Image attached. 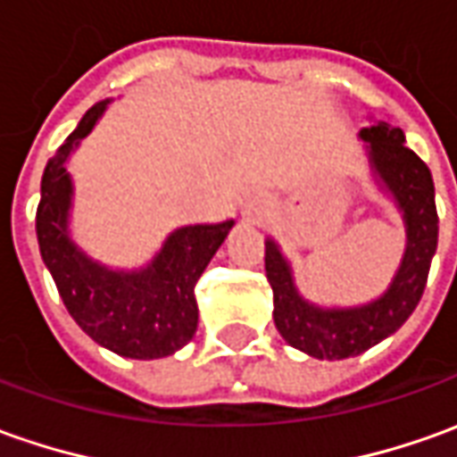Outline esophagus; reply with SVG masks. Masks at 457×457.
<instances>
[{"instance_id":"obj_1","label":"esophagus","mask_w":457,"mask_h":457,"mask_svg":"<svg viewBox=\"0 0 457 457\" xmlns=\"http://www.w3.org/2000/svg\"><path fill=\"white\" fill-rule=\"evenodd\" d=\"M270 212V200L268 197H262V195H253V197H247L245 203H242V220L247 222V225H254V222H260L262 217Z\"/></svg>"}]
</instances>
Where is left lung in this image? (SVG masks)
<instances>
[{
  "instance_id": "1",
  "label": "left lung",
  "mask_w": 457,
  "mask_h": 457,
  "mask_svg": "<svg viewBox=\"0 0 457 457\" xmlns=\"http://www.w3.org/2000/svg\"><path fill=\"white\" fill-rule=\"evenodd\" d=\"M365 145L370 182L403 217L405 250L383 293L360 305H318L297 290L293 262L280 242L265 237V272L272 287V318L282 340L318 360L355 358L398 330L423 297L437 247L436 187L428 164L405 147L400 127L368 120Z\"/></svg>"
}]
</instances>
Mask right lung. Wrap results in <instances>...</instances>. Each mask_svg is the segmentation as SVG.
Returning <instances> with one entry per match:
<instances>
[{
  "label": "right lung",
  "mask_w": 457,
  "mask_h": 457,
  "mask_svg": "<svg viewBox=\"0 0 457 457\" xmlns=\"http://www.w3.org/2000/svg\"><path fill=\"white\" fill-rule=\"evenodd\" d=\"M110 104L112 99H102L89 107L46 162L37 207V240L62 303L97 345L122 358L160 360L182 350L197 330L195 285L235 228V220L172 229L152 260L137 268H112L87 253L72 232L70 160Z\"/></svg>",
  "instance_id": "add662e5"
}]
</instances>
